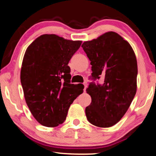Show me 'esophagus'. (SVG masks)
<instances>
[{
  "instance_id": "obj_1",
  "label": "esophagus",
  "mask_w": 156,
  "mask_h": 156,
  "mask_svg": "<svg viewBox=\"0 0 156 156\" xmlns=\"http://www.w3.org/2000/svg\"><path fill=\"white\" fill-rule=\"evenodd\" d=\"M83 85H84V89H83V90H84V91H85L86 89V87H87V83L84 82L83 83Z\"/></svg>"
}]
</instances>
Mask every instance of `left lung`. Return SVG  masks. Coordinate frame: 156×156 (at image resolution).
Instances as JSON below:
<instances>
[{
	"label": "left lung",
	"instance_id": "8db88e82",
	"mask_svg": "<svg viewBox=\"0 0 156 156\" xmlns=\"http://www.w3.org/2000/svg\"><path fill=\"white\" fill-rule=\"evenodd\" d=\"M81 47L92 66L91 82L86 92L92 101L86 108L88 122L101 128L117 124L129 109L137 90V64L128 41L114 32L84 42Z\"/></svg>",
	"mask_w": 156,
	"mask_h": 156
}]
</instances>
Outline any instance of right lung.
I'll return each instance as SVG.
<instances>
[{"mask_svg": "<svg viewBox=\"0 0 156 156\" xmlns=\"http://www.w3.org/2000/svg\"><path fill=\"white\" fill-rule=\"evenodd\" d=\"M81 44V41L43 34L25 51L20 82L28 108L43 126L62 124L70 104L83 93V84L70 83L68 66Z\"/></svg>", "mask_w": 156, "mask_h": 156, "instance_id": "1", "label": "right lung"}]
</instances>
